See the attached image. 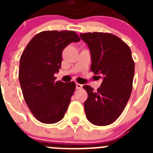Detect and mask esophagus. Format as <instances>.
Here are the masks:
<instances>
[{
    "instance_id": "esophagus-1",
    "label": "esophagus",
    "mask_w": 153,
    "mask_h": 153,
    "mask_svg": "<svg viewBox=\"0 0 153 153\" xmlns=\"http://www.w3.org/2000/svg\"><path fill=\"white\" fill-rule=\"evenodd\" d=\"M82 87H83V85L80 84V83H76V88L79 90V89H82Z\"/></svg>"
}]
</instances>
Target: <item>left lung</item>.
Masks as SVG:
<instances>
[{
  "instance_id": "left-lung-1",
  "label": "left lung",
  "mask_w": 153,
  "mask_h": 153,
  "mask_svg": "<svg viewBox=\"0 0 153 153\" xmlns=\"http://www.w3.org/2000/svg\"><path fill=\"white\" fill-rule=\"evenodd\" d=\"M91 53L90 70L103 77L100 87L93 91L84 85L88 98L84 102L87 120L96 126H107L118 119L132 90L135 63L129 47L112 33H80Z\"/></svg>"
}]
</instances>
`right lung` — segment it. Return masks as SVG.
I'll return each instance as SVG.
<instances>
[{"label":"right lung","mask_w":153,"mask_h":153,"mask_svg":"<svg viewBox=\"0 0 153 153\" xmlns=\"http://www.w3.org/2000/svg\"><path fill=\"white\" fill-rule=\"evenodd\" d=\"M79 40L72 30L42 31L23 51L19 67L23 96L33 117L43 123L59 122L68 109L76 83L55 81L54 74L61 67L63 49Z\"/></svg>","instance_id":"obj_1"}]
</instances>
